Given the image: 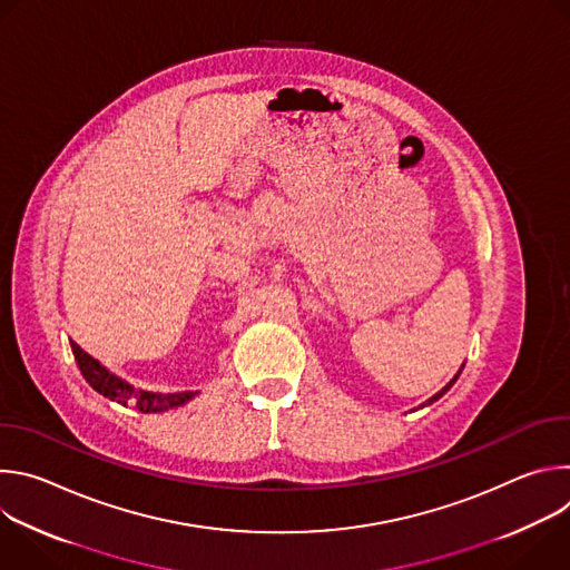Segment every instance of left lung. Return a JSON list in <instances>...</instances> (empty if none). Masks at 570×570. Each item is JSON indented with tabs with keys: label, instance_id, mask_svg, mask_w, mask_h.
<instances>
[{
	"label": "left lung",
	"instance_id": "1",
	"mask_svg": "<svg viewBox=\"0 0 570 570\" xmlns=\"http://www.w3.org/2000/svg\"><path fill=\"white\" fill-rule=\"evenodd\" d=\"M462 370H464V363H462V367H460V370H458V374H455V376H453V379H451V381H449V383H446V385H444V387H442V390H440V392H435V394H433V396H431V399H426V401H424V403H422V405H420V409H424V405H431V403H433V401H438V399H440V396H442V394H446V392H449V390H451V385H453V383H455V381H458V376H460V372H462Z\"/></svg>",
	"mask_w": 570,
	"mask_h": 570
}]
</instances>
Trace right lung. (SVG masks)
<instances>
[{
	"label": "right lung",
	"mask_w": 570,
	"mask_h": 570,
	"mask_svg": "<svg viewBox=\"0 0 570 570\" xmlns=\"http://www.w3.org/2000/svg\"><path fill=\"white\" fill-rule=\"evenodd\" d=\"M69 345H71V354H73V361H76L80 374H83V379L92 385V390H97L99 394H104L110 401H117L121 405H132V409H137L141 413H167V411L180 409V405L189 403L198 394V390L161 394V392L135 387L126 379H121L115 372H110L108 367H104L88 352L80 350L73 341H69Z\"/></svg>",
	"instance_id": "obj_1"
}]
</instances>
